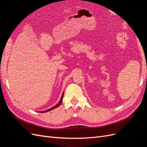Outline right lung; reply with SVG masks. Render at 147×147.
<instances>
[{"instance_id": "obj_1", "label": "right lung", "mask_w": 147, "mask_h": 147, "mask_svg": "<svg viewBox=\"0 0 147 147\" xmlns=\"http://www.w3.org/2000/svg\"><path fill=\"white\" fill-rule=\"evenodd\" d=\"M63 96H64V92L63 93V94H62L61 98V99H60L59 102H58V104H56V105H55L54 107H51V108H50V109H49L47 110H45V111H42V112H42V113H45V112H49V111L55 109H56V108H57V107H59V106H60V105H61V103H62V101H63Z\"/></svg>"}]
</instances>
